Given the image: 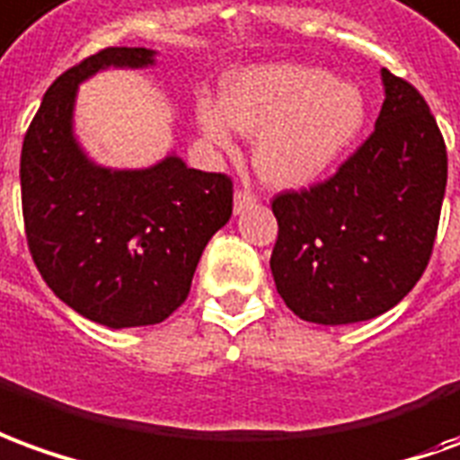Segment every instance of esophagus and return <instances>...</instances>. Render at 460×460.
Here are the masks:
<instances>
[{"label":"esophagus","instance_id":"1","mask_svg":"<svg viewBox=\"0 0 460 460\" xmlns=\"http://www.w3.org/2000/svg\"><path fill=\"white\" fill-rule=\"evenodd\" d=\"M257 203V195L250 193V190H245V188H240V190H235V213H243L245 208H250V205Z\"/></svg>","mask_w":460,"mask_h":460}]
</instances>
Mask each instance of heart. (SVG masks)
I'll return each instance as SVG.
<instances>
[{
    "label": "heart",
    "instance_id": "1",
    "mask_svg": "<svg viewBox=\"0 0 460 460\" xmlns=\"http://www.w3.org/2000/svg\"><path fill=\"white\" fill-rule=\"evenodd\" d=\"M195 119L210 143L235 148L237 131L257 136L255 165L267 183L299 188L340 161L367 120L359 86L322 68L265 64L225 79L223 101L203 99Z\"/></svg>",
    "mask_w": 460,
    "mask_h": 460
}]
</instances>
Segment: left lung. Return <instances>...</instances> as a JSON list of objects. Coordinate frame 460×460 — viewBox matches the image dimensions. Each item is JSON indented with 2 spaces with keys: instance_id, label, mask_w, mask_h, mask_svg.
<instances>
[{
  "instance_id": "left-lung-1",
  "label": "left lung",
  "mask_w": 460,
  "mask_h": 460,
  "mask_svg": "<svg viewBox=\"0 0 460 460\" xmlns=\"http://www.w3.org/2000/svg\"><path fill=\"white\" fill-rule=\"evenodd\" d=\"M376 128L332 178L272 200L277 292L299 319L354 324L421 279L444 205V136L419 91L381 68Z\"/></svg>"
}]
</instances>
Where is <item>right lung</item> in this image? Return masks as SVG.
I'll return each mask as SVG.
<instances>
[{
	"instance_id": "1",
	"label": "right lung",
	"mask_w": 460,
	"mask_h": 460,
	"mask_svg": "<svg viewBox=\"0 0 460 460\" xmlns=\"http://www.w3.org/2000/svg\"><path fill=\"white\" fill-rule=\"evenodd\" d=\"M155 51L109 47L58 76L22 146L27 245L51 292L111 329L158 324L190 292L208 240L233 215V181L178 155L143 171L89 161L74 138L81 81L101 68L151 66Z\"/></svg>"
}]
</instances>
